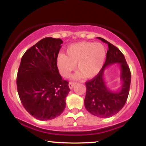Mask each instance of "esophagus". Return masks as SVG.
<instances>
[{"instance_id":"obj_1","label":"esophagus","mask_w":146,"mask_h":146,"mask_svg":"<svg viewBox=\"0 0 146 146\" xmlns=\"http://www.w3.org/2000/svg\"><path fill=\"white\" fill-rule=\"evenodd\" d=\"M75 85V82H69V83H68V87H69L70 89H72V88H73V86H74Z\"/></svg>"}]
</instances>
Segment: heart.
Returning <instances> with one entry per match:
<instances>
[{"instance_id": "obj_1", "label": "heart", "mask_w": 146, "mask_h": 146, "mask_svg": "<svg viewBox=\"0 0 146 146\" xmlns=\"http://www.w3.org/2000/svg\"><path fill=\"white\" fill-rule=\"evenodd\" d=\"M106 58V48L100 42H80L68 46L66 55L60 53L57 57L56 64L60 73L68 78L75 65L78 71L73 79H92L102 71Z\"/></svg>"}]
</instances>
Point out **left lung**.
Segmentation results:
<instances>
[{
	"label": "left lung",
	"instance_id": "obj_1",
	"mask_svg": "<svg viewBox=\"0 0 146 146\" xmlns=\"http://www.w3.org/2000/svg\"><path fill=\"white\" fill-rule=\"evenodd\" d=\"M97 38L108 44V50L102 71L96 77L86 82L84 106L92 115L108 118L119 113L125 105L130 90L131 73L125 57L119 49L104 38ZM114 63L120 65V78L122 82L121 88L117 92L110 90L103 79L105 68Z\"/></svg>",
	"mask_w": 146,
	"mask_h": 146
}]
</instances>
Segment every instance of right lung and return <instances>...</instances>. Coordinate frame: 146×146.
Segmentation results:
<instances>
[{
    "label": "right lung",
    "mask_w": 146,
    "mask_h": 146,
    "mask_svg": "<svg viewBox=\"0 0 146 146\" xmlns=\"http://www.w3.org/2000/svg\"><path fill=\"white\" fill-rule=\"evenodd\" d=\"M62 43L60 38H43L25 52L18 68L16 84L22 104L41 121L58 117L66 107L68 82L56 64Z\"/></svg>",
    "instance_id": "obj_1"
}]
</instances>
